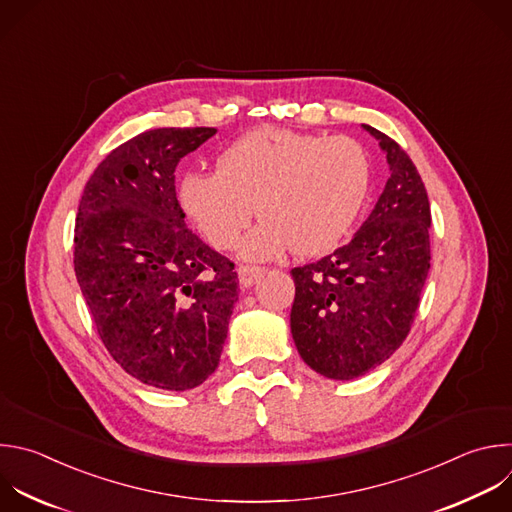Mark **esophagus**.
Instances as JSON below:
<instances>
[{"label":"esophagus","instance_id":"obj_1","mask_svg":"<svg viewBox=\"0 0 512 512\" xmlns=\"http://www.w3.org/2000/svg\"><path fill=\"white\" fill-rule=\"evenodd\" d=\"M265 273L263 267H255V265H241L239 267V281L243 287H251L261 275Z\"/></svg>","mask_w":512,"mask_h":512}]
</instances>
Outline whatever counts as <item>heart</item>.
<instances>
[{
  "label": "heart",
  "mask_w": 512,
  "mask_h": 512,
  "mask_svg": "<svg viewBox=\"0 0 512 512\" xmlns=\"http://www.w3.org/2000/svg\"><path fill=\"white\" fill-rule=\"evenodd\" d=\"M368 189L370 162L356 140L257 128L223 150L217 170L185 175L181 199L221 251L239 243L257 205L263 221L245 239V257L273 259L287 249L313 257L344 239Z\"/></svg>",
  "instance_id": "b5f03b06"
}]
</instances>
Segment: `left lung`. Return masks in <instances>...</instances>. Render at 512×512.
Listing matches in <instances>:
<instances>
[{"mask_svg": "<svg viewBox=\"0 0 512 512\" xmlns=\"http://www.w3.org/2000/svg\"><path fill=\"white\" fill-rule=\"evenodd\" d=\"M380 140L390 179L354 239L291 269V335L303 362L331 380H354L384 364L406 339L430 269V203L404 148Z\"/></svg>", "mask_w": 512, "mask_h": 512, "instance_id": "1", "label": "left lung"}]
</instances>
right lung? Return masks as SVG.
Masks as SVG:
<instances>
[{"label":"right lung","mask_w":512,"mask_h":512,"mask_svg":"<svg viewBox=\"0 0 512 512\" xmlns=\"http://www.w3.org/2000/svg\"><path fill=\"white\" fill-rule=\"evenodd\" d=\"M217 128H156L116 146L88 179L74 271L108 354L138 382L185 392L219 366L237 301L235 263L203 243L175 170Z\"/></svg>","instance_id":"right-lung-1"}]
</instances>
